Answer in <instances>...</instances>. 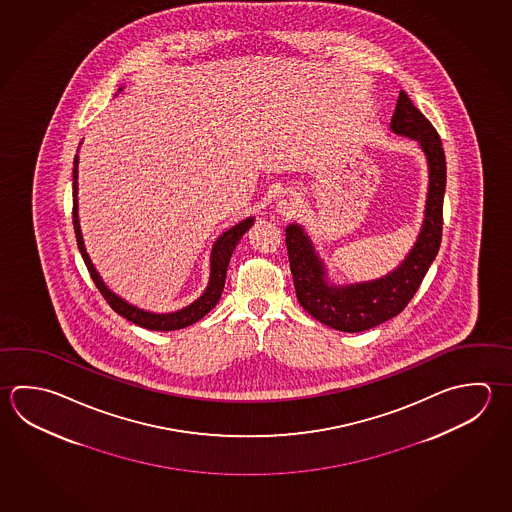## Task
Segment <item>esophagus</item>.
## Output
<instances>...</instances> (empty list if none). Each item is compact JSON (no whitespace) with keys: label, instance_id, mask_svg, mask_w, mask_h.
I'll list each match as a JSON object with an SVG mask.
<instances>
[{"label":"esophagus","instance_id":"34e87169","mask_svg":"<svg viewBox=\"0 0 512 512\" xmlns=\"http://www.w3.org/2000/svg\"><path fill=\"white\" fill-rule=\"evenodd\" d=\"M298 209V200L294 196H283L278 200V213L281 214H294Z\"/></svg>","mask_w":512,"mask_h":512}]
</instances>
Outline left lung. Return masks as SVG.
Instances as JSON below:
<instances>
[{
    "label": "left lung",
    "instance_id": "1",
    "mask_svg": "<svg viewBox=\"0 0 512 512\" xmlns=\"http://www.w3.org/2000/svg\"><path fill=\"white\" fill-rule=\"evenodd\" d=\"M390 126L395 133L419 142L429 166L424 223L415 247L402 265L375 281L344 287L328 285L325 265L319 260L305 231L298 223L289 225L285 231L290 272L299 305L319 323L341 332H363L399 316L419 290L440 249L446 193V155L442 140L433 124L409 101L406 92H400Z\"/></svg>",
    "mask_w": 512,
    "mask_h": 512
}]
</instances>
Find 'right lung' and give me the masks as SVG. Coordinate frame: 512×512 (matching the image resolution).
I'll list each match as a JSON object with an SVG mask.
<instances>
[{"label":"right lung","instance_id":"add662e5","mask_svg":"<svg viewBox=\"0 0 512 512\" xmlns=\"http://www.w3.org/2000/svg\"><path fill=\"white\" fill-rule=\"evenodd\" d=\"M254 223V218H247L243 222L236 223L227 233H223L216 243H214L213 252H211V276H209V285L205 289L204 294L196 299L195 303H191L189 307L171 312V314H153L146 312L140 308L133 307L128 301L119 298L117 294H113L112 290L104 285L103 279L97 274V270L93 267L92 261L86 254L84 249L83 236H81V227H79V216H77V155L74 160V231L77 238V247L83 256L86 269L92 276L95 287L101 290L106 303L119 314L126 317L131 323L148 328V330H157V332H169V330H180L186 326L193 325L196 321H200L202 317L216 307L218 299L222 296L223 285H225V274H227V265L233 256L234 247L242 240L243 234L247 233Z\"/></svg>","mask_w":512,"mask_h":512}]
</instances>
